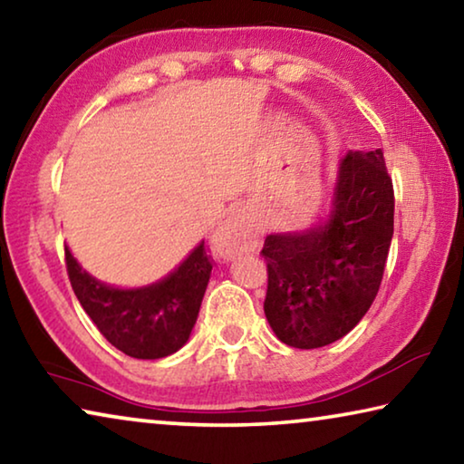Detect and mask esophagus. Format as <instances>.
<instances>
[{
  "instance_id": "esophagus-1",
  "label": "esophagus",
  "mask_w": 464,
  "mask_h": 464,
  "mask_svg": "<svg viewBox=\"0 0 464 464\" xmlns=\"http://www.w3.org/2000/svg\"><path fill=\"white\" fill-rule=\"evenodd\" d=\"M215 251L223 260H233L241 254H249V251L257 249V233L254 231V225H249L246 218L231 217L221 225V229L215 233L213 237Z\"/></svg>"
}]
</instances>
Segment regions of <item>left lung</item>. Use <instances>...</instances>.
Instances as JSON below:
<instances>
[{
	"mask_svg": "<svg viewBox=\"0 0 464 464\" xmlns=\"http://www.w3.org/2000/svg\"><path fill=\"white\" fill-rule=\"evenodd\" d=\"M392 215L395 194L381 149L348 151L324 221L266 237L264 313L280 342L313 350L358 325L379 293Z\"/></svg>",
	"mask_w": 464,
	"mask_h": 464,
	"instance_id": "obj_1",
	"label": "left lung"
}]
</instances>
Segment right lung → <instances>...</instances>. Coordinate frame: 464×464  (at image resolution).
Wrapping results in <instances>:
<instances>
[{"instance_id": "1", "label": "right lung", "mask_w": 464, "mask_h": 464, "mask_svg": "<svg viewBox=\"0 0 464 464\" xmlns=\"http://www.w3.org/2000/svg\"><path fill=\"white\" fill-rule=\"evenodd\" d=\"M72 288L93 325L124 354L155 360L178 352L190 337L213 260L204 241L168 278L145 288L121 290L92 278L65 247Z\"/></svg>"}]
</instances>
